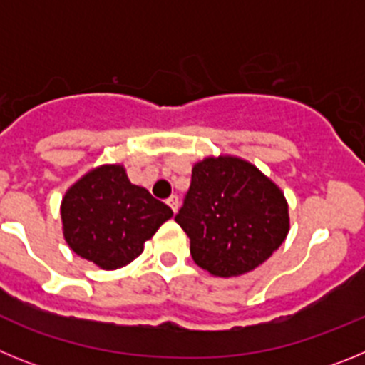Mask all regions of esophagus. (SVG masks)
I'll return each mask as SVG.
<instances>
[{"label":"esophagus","mask_w":365,"mask_h":365,"mask_svg":"<svg viewBox=\"0 0 365 365\" xmlns=\"http://www.w3.org/2000/svg\"><path fill=\"white\" fill-rule=\"evenodd\" d=\"M168 206H170V208H172L173 212H177L179 210V197H177V195H172V197L168 199Z\"/></svg>","instance_id":"34e87169"}]
</instances>
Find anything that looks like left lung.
Listing matches in <instances>:
<instances>
[{
  "label": "left lung",
  "mask_w": 365,
  "mask_h": 365,
  "mask_svg": "<svg viewBox=\"0 0 365 365\" xmlns=\"http://www.w3.org/2000/svg\"><path fill=\"white\" fill-rule=\"evenodd\" d=\"M175 221L190 237L193 261L215 278L257 269L291 230L282 188L235 155H208L193 164Z\"/></svg>",
  "instance_id": "obj_1"
}]
</instances>
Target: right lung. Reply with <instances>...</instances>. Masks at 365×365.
<instances>
[{
  "mask_svg": "<svg viewBox=\"0 0 365 365\" xmlns=\"http://www.w3.org/2000/svg\"><path fill=\"white\" fill-rule=\"evenodd\" d=\"M62 234L76 256L98 269L117 270L144 252L170 206L133 185L124 164H100L67 188L60 205Z\"/></svg>",
  "mask_w": 365,
  "mask_h": 365,
  "instance_id": "1",
  "label": "right lung"
}]
</instances>
